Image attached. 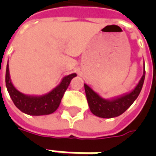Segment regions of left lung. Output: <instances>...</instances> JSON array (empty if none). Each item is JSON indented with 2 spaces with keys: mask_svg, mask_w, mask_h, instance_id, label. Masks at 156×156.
Segmentation results:
<instances>
[{
  "mask_svg": "<svg viewBox=\"0 0 156 156\" xmlns=\"http://www.w3.org/2000/svg\"><path fill=\"white\" fill-rule=\"evenodd\" d=\"M144 79L145 69L139 83L131 92L111 99H105L93 90V88L84 83V88L89 109L93 115L101 118L108 119L121 115L133 104V102L140 94L144 83Z\"/></svg>",
  "mask_w": 156,
  "mask_h": 156,
  "instance_id": "left-lung-1",
  "label": "left lung"
}]
</instances>
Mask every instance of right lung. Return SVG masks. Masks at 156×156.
Here are the masks:
<instances>
[{
  "label": "right lung",
  "instance_id": "obj_1",
  "mask_svg": "<svg viewBox=\"0 0 156 156\" xmlns=\"http://www.w3.org/2000/svg\"><path fill=\"white\" fill-rule=\"evenodd\" d=\"M76 75L75 73H73L64 76L56 87L45 94H26L21 93L14 86L10 78L8 62L6 69V87L15 107L22 113L34 116L47 115L54 113L58 108L70 81Z\"/></svg>",
  "mask_w": 156,
  "mask_h": 156
}]
</instances>
